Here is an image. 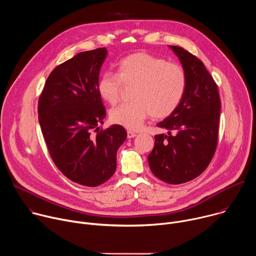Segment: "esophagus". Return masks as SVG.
<instances>
[{"instance_id":"esophagus-1","label":"esophagus","mask_w":256,"mask_h":256,"mask_svg":"<svg viewBox=\"0 0 256 256\" xmlns=\"http://www.w3.org/2000/svg\"><path fill=\"white\" fill-rule=\"evenodd\" d=\"M136 136V134L132 130H128V138H134Z\"/></svg>"}]
</instances>
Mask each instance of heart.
<instances>
[{"label": "heart", "instance_id": "1", "mask_svg": "<svg viewBox=\"0 0 256 256\" xmlns=\"http://www.w3.org/2000/svg\"><path fill=\"white\" fill-rule=\"evenodd\" d=\"M122 85H134L132 92L134 101L114 108L109 118L114 124L134 130L149 116L165 118L176 110L184 97L188 76L178 64L138 52L118 64L116 74L103 72L97 82V91L104 101L114 105Z\"/></svg>", "mask_w": 256, "mask_h": 256}]
</instances>
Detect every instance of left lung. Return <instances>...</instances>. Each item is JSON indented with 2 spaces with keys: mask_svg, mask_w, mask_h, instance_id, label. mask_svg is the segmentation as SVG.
Listing matches in <instances>:
<instances>
[{
  "mask_svg": "<svg viewBox=\"0 0 256 256\" xmlns=\"http://www.w3.org/2000/svg\"><path fill=\"white\" fill-rule=\"evenodd\" d=\"M188 76L184 99L176 110L157 126L168 134H156L148 156L153 174L169 184H180L200 175L218 144L221 101L218 86L204 62L180 46H169Z\"/></svg>",
  "mask_w": 256,
  "mask_h": 256,
  "instance_id": "left-lung-1",
  "label": "left lung"
}]
</instances>
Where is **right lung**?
Instances as JSON below:
<instances>
[{"label": "right lung", "instance_id": "right-lung-1", "mask_svg": "<svg viewBox=\"0 0 256 256\" xmlns=\"http://www.w3.org/2000/svg\"><path fill=\"white\" fill-rule=\"evenodd\" d=\"M106 56L100 48L58 64L38 101V120L52 161L70 180L90 188L114 174L116 152L126 138L118 124L99 130L106 112L97 82Z\"/></svg>", "mask_w": 256, "mask_h": 256}]
</instances>
